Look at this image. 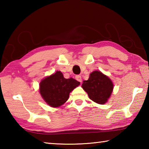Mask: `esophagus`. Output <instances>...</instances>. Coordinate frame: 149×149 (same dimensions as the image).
I'll list each match as a JSON object with an SVG mask.
<instances>
[{
    "label": "esophagus",
    "instance_id": "obj_1",
    "mask_svg": "<svg viewBox=\"0 0 149 149\" xmlns=\"http://www.w3.org/2000/svg\"><path fill=\"white\" fill-rule=\"evenodd\" d=\"M75 79H76V80L78 81H79V82H81V81H82L81 77V75H79L75 76Z\"/></svg>",
    "mask_w": 149,
    "mask_h": 149
}]
</instances>
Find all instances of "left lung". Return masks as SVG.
I'll list each match as a JSON object with an SVG mask.
<instances>
[{
	"label": "left lung",
	"instance_id": "left-lung-1",
	"mask_svg": "<svg viewBox=\"0 0 149 149\" xmlns=\"http://www.w3.org/2000/svg\"><path fill=\"white\" fill-rule=\"evenodd\" d=\"M81 87L91 100L100 104H104L108 101L114 89L111 79L100 71L91 73L89 78L83 81Z\"/></svg>",
	"mask_w": 149,
	"mask_h": 149
}]
</instances>
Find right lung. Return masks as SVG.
I'll list each match as a JSON object with an SVG mask.
<instances>
[{"label": "right lung", "instance_id": "add662e5", "mask_svg": "<svg viewBox=\"0 0 149 149\" xmlns=\"http://www.w3.org/2000/svg\"><path fill=\"white\" fill-rule=\"evenodd\" d=\"M79 84V81L72 77L65 79L61 72L57 71L41 80L39 92L47 104L56 108L67 101L70 93Z\"/></svg>", "mask_w": 149, "mask_h": 149}]
</instances>
